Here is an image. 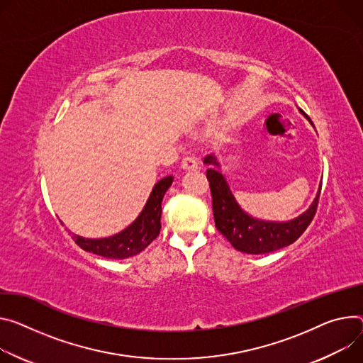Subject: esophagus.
I'll list each match as a JSON object with an SVG mask.
<instances>
[{
  "mask_svg": "<svg viewBox=\"0 0 363 363\" xmlns=\"http://www.w3.org/2000/svg\"><path fill=\"white\" fill-rule=\"evenodd\" d=\"M181 167H182V169H185V171H195V169H199V162H196V159L195 157H192V156H185L184 159H182V162H181Z\"/></svg>",
  "mask_w": 363,
  "mask_h": 363,
  "instance_id": "34e87169",
  "label": "esophagus"
}]
</instances>
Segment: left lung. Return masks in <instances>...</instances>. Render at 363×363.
Masks as SVG:
<instances>
[{"label":"left lung","instance_id":"left-lung-1","mask_svg":"<svg viewBox=\"0 0 363 363\" xmlns=\"http://www.w3.org/2000/svg\"><path fill=\"white\" fill-rule=\"evenodd\" d=\"M300 111L310 120V117L303 110ZM204 163L217 164L218 167L214 156H207ZM207 178L213 196V214L216 227L235 249L243 253L260 255L289 246L306 232L318 207L321 185L311 207L295 220L286 223L257 220L247 216L239 207L224 177L216 168L207 169Z\"/></svg>","mask_w":363,"mask_h":363}]
</instances>
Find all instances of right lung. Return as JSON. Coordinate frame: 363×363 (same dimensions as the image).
<instances>
[{
  "label": "right lung",
  "mask_w": 363,
  "mask_h": 363,
  "mask_svg": "<svg viewBox=\"0 0 363 363\" xmlns=\"http://www.w3.org/2000/svg\"><path fill=\"white\" fill-rule=\"evenodd\" d=\"M172 181V177H167L153 186L140 216L127 228H124L121 233L106 239H84L81 236L72 235L75 243L86 252H92L98 256L108 259H125L140 253L160 233L162 200Z\"/></svg>",
  "instance_id": "obj_1"
}]
</instances>
